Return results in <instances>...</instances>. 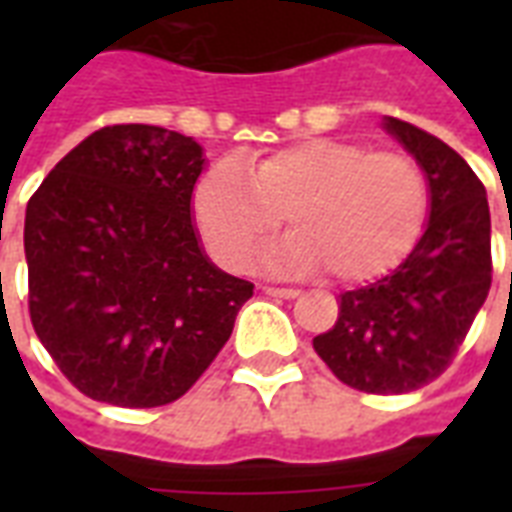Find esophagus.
Masks as SVG:
<instances>
[{"label": "esophagus", "mask_w": 512, "mask_h": 512, "mask_svg": "<svg viewBox=\"0 0 512 512\" xmlns=\"http://www.w3.org/2000/svg\"><path fill=\"white\" fill-rule=\"evenodd\" d=\"M265 295H271V297H281V300H295L300 292L292 287H263Z\"/></svg>", "instance_id": "34e87169"}]
</instances>
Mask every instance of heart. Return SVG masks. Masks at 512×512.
Listing matches in <instances>:
<instances>
[{"label":"heart","instance_id":"obj_1","mask_svg":"<svg viewBox=\"0 0 512 512\" xmlns=\"http://www.w3.org/2000/svg\"><path fill=\"white\" fill-rule=\"evenodd\" d=\"M428 177L412 156L364 143L305 138L263 159L217 164L193 191V215L209 252L244 268L279 233L265 268L337 281L385 276L417 244L428 217Z\"/></svg>","mask_w":512,"mask_h":512}]
</instances>
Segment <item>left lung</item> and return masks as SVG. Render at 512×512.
<instances>
[{
    "mask_svg": "<svg viewBox=\"0 0 512 512\" xmlns=\"http://www.w3.org/2000/svg\"><path fill=\"white\" fill-rule=\"evenodd\" d=\"M382 130L428 177V223L396 271L342 292L337 324L313 348L350 388L396 396L436 380L481 311L492 287V217L484 183L444 140L393 116Z\"/></svg>",
    "mask_w": 512,
    "mask_h": 512,
    "instance_id": "1",
    "label": "left lung"
}]
</instances>
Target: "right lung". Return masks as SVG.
I'll return each mask as SVG.
<instances>
[{
  "label": "right lung",
  "mask_w": 512,
  "mask_h": 512,
  "mask_svg": "<svg viewBox=\"0 0 512 512\" xmlns=\"http://www.w3.org/2000/svg\"><path fill=\"white\" fill-rule=\"evenodd\" d=\"M207 167L188 135L103 127L26 207L28 311L60 372L103 404L180 398L233 332L252 284L220 271L193 225Z\"/></svg>",
  "instance_id": "add662e5"
}]
</instances>
